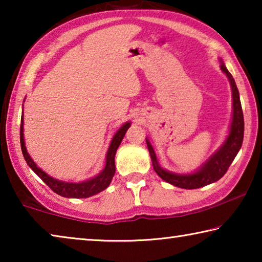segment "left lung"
Wrapping results in <instances>:
<instances>
[{"label": "left lung", "instance_id": "left-lung-1", "mask_svg": "<svg viewBox=\"0 0 262 262\" xmlns=\"http://www.w3.org/2000/svg\"><path fill=\"white\" fill-rule=\"evenodd\" d=\"M221 62V70L223 72L230 82L232 92V118L231 123H230L229 134L227 139L224 140L221 147L198 168L196 171L192 173H176V172L167 171L163 168L157 161L156 154L152 148L151 143L148 137H145L147 141L148 150L151 157L154 170L161 178L166 181V183L177 186V187L185 188V189H195L200 188L203 186H207L212 183H216L228 171L229 166L231 165L234 157L242 148L243 139H244V115L242 110L241 99H239V92L236 85V82L232 77V75L229 73V70L225 67L223 61Z\"/></svg>", "mask_w": 262, "mask_h": 262}]
</instances>
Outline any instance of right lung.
Listing matches in <instances>:
<instances>
[{"label":"right lung","mask_w":262,"mask_h":262,"mask_svg":"<svg viewBox=\"0 0 262 262\" xmlns=\"http://www.w3.org/2000/svg\"><path fill=\"white\" fill-rule=\"evenodd\" d=\"M24 115H21L20 121V147L21 152L25 158V162L28 165L32 168V171L40 178L43 183H45L48 187H50L53 192L61 195L63 198L69 199H84L90 198L92 195H96L100 193L101 190L106 189L110 186L111 181H112L113 176L115 173V163L114 157L117 154V150L120 145L121 141L125 136L128 128L130 127V122L128 121L119 128L118 132L115 133L111 141L110 147L106 154V162L105 166L98 174L95 176L94 178L88 179L85 181H81V183H68V181H62L59 179L53 178V177L48 176L46 172H43L40 167H38L37 164L28 152L25 147V140H24Z\"/></svg>","instance_id":"add662e5"}]
</instances>
